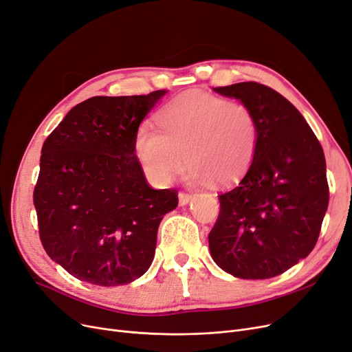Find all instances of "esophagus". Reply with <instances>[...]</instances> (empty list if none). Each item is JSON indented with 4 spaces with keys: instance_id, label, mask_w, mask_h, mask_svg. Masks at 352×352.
<instances>
[{
    "instance_id": "34e87169",
    "label": "esophagus",
    "mask_w": 352,
    "mask_h": 352,
    "mask_svg": "<svg viewBox=\"0 0 352 352\" xmlns=\"http://www.w3.org/2000/svg\"><path fill=\"white\" fill-rule=\"evenodd\" d=\"M192 195L191 194H187V192H179L178 194V203L179 206H187L188 203L192 201Z\"/></svg>"
}]
</instances>
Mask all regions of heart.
Returning <instances> with one entry per match:
<instances>
[{"label":"heart","instance_id":"obj_1","mask_svg":"<svg viewBox=\"0 0 352 352\" xmlns=\"http://www.w3.org/2000/svg\"><path fill=\"white\" fill-rule=\"evenodd\" d=\"M160 131L142 125L135 135V154L146 178L164 186L186 162V179L204 187L217 181L232 186L253 162L258 126L249 106L191 91L164 106Z\"/></svg>","mask_w":352,"mask_h":352}]
</instances>
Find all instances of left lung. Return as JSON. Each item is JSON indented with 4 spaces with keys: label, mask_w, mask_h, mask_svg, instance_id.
Instances as JSON below:
<instances>
[{
    "label": "left lung",
    "mask_w": 352,
    "mask_h": 352,
    "mask_svg": "<svg viewBox=\"0 0 352 352\" xmlns=\"http://www.w3.org/2000/svg\"><path fill=\"white\" fill-rule=\"evenodd\" d=\"M249 106L258 142L246 175L219 195L208 234L212 261L240 279L282 274L315 248L329 201L322 146L300 112L256 82L214 87Z\"/></svg>",
    "instance_id": "left-lung-1"
}]
</instances>
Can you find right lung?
<instances>
[{
  "mask_svg": "<svg viewBox=\"0 0 352 352\" xmlns=\"http://www.w3.org/2000/svg\"><path fill=\"white\" fill-rule=\"evenodd\" d=\"M165 94L90 98L43 144L33 195L40 240L76 279L126 285L154 261L160 223L178 197L148 186L133 141Z\"/></svg>",
  "mask_w": 352,
  "mask_h": 352,
  "instance_id": "obj_1",
  "label": "right lung"
}]
</instances>
